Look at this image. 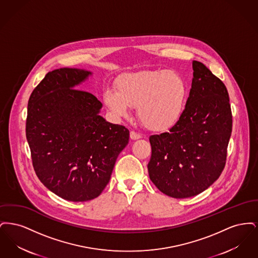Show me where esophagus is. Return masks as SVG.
Masks as SVG:
<instances>
[{"label": "esophagus", "instance_id": "obj_1", "mask_svg": "<svg viewBox=\"0 0 258 258\" xmlns=\"http://www.w3.org/2000/svg\"><path fill=\"white\" fill-rule=\"evenodd\" d=\"M130 136H131V139H133V140H137V139L141 138V136H140V135L136 134L135 132H131V134H130Z\"/></svg>", "mask_w": 258, "mask_h": 258}]
</instances>
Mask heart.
Returning <instances> with one entry per match:
<instances>
[{"instance_id": "1", "label": "heart", "mask_w": 258, "mask_h": 258, "mask_svg": "<svg viewBox=\"0 0 258 258\" xmlns=\"http://www.w3.org/2000/svg\"><path fill=\"white\" fill-rule=\"evenodd\" d=\"M117 91L107 89L103 101L113 117H127L137 107L141 123L152 131H165L177 123L184 110L186 85L181 74L166 70L123 75Z\"/></svg>"}]
</instances>
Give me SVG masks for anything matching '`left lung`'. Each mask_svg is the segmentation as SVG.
Returning a JSON list of instances; mask_svg holds the SVG:
<instances>
[{
	"mask_svg": "<svg viewBox=\"0 0 258 258\" xmlns=\"http://www.w3.org/2000/svg\"><path fill=\"white\" fill-rule=\"evenodd\" d=\"M189 97L168 133L151 135V181L168 197H195L214 184L225 165L232 132L226 87L202 62L192 61Z\"/></svg>",
	"mask_w": 258,
	"mask_h": 258,
	"instance_id": "8db88e82",
	"label": "left lung"
}]
</instances>
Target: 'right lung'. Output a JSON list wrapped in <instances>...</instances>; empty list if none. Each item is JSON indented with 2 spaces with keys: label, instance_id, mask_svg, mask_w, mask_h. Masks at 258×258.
<instances>
[{
  "label": "right lung",
  "instance_id": "right-lung-1",
  "mask_svg": "<svg viewBox=\"0 0 258 258\" xmlns=\"http://www.w3.org/2000/svg\"><path fill=\"white\" fill-rule=\"evenodd\" d=\"M92 72L62 68L45 75L28 102L26 137L40 182L62 199L98 197L130 132L99 115L102 103L79 89Z\"/></svg>",
  "mask_w": 258,
  "mask_h": 258
}]
</instances>
